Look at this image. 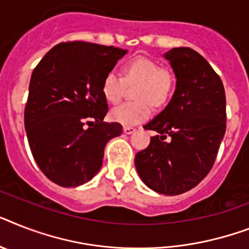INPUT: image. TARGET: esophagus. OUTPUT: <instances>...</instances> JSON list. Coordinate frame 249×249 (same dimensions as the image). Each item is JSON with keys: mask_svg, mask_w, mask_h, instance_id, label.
<instances>
[{"mask_svg": "<svg viewBox=\"0 0 249 249\" xmlns=\"http://www.w3.org/2000/svg\"><path fill=\"white\" fill-rule=\"evenodd\" d=\"M135 128L133 126H124V133L125 134H131V133H134Z\"/></svg>", "mask_w": 249, "mask_h": 249, "instance_id": "esophagus-1", "label": "esophagus"}]
</instances>
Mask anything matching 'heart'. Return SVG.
I'll return each mask as SVG.
<instances>
[{"mask_svg":"<svg viewBox=\"0 0 249 249\" xmlns=\"http://www.w3.org/2000/svg\"><path fill=\"white\" fill-rule=\"evenodd\" d=\"M135 86V101L124 102L114 107L111 118L124 125H135L147 120L156 108L163 107L173 96L177 78L173 70L161 68L152 58L138 56L123 66V78L116 72H108L102 80V94L111 104H118L123 98L125 88Z\"/></svg>","mask_w":249,"mask_h":249,"instance_id":"1","label":"heart"}]
</instances>
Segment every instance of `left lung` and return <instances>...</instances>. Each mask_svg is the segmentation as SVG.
<instances>
[{"label": "left lung", "instance_id": "obj_1", "mask_svg": "<svg viewBox=\"0 0 249 249\" xmlns=\"http://www.w3.org/2000/svg\"><path fill=\"white\" fill-rule=\"evenodd\" d=\"M165 57L177 89L165 110L143 126L157 135L134 162L147 187L175 196L195 188L213 166L226 130V98L220 76L195 50L173 48Z\"/></svg>", "mask_w": 249, "mask_h": 249}]
</instances>
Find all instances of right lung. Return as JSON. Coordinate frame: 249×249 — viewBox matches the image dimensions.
Here are the masks:
<instances>
[{
	"mask_svg": "<svg viewBox=\"0 0 249 249\" xmlns=\"http://www.w3.org/2000/svg\"><path fill=\"white\" fill-rule=\"evenodd\" d=\"M126 50L68 40L33 70L24 110L30 151L40 171L61 187H78L101 169L106 143L123 131L104 121L102 80Z\"/></svg>",
	"mask_w": 249,
	"mask_h": 249,
	"instance_id": "right-lung-1",
	"label": "right lung"
}]
</instances>
